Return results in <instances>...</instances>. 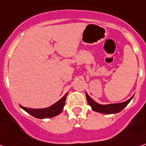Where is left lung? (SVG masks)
Wrapping results in <instances>:
<instances>
[{
    "instance_id": "1",
    "label": "left lung",
    "mask_w": 146,
    "mask_h": 146,
    "mask_svg": "<svg viewBox=\"0 0 146 146\" xmlns=\"http://www.w3.org/2000/svg\"><path fill=\"white\" fill-rule=\"evenodd\" d=\"M86 96L88 104L90 106L93 111L103 113V114H114V113H119L120 111H122L129 104V103L132 100L134 96H132L129 100H128L127 101L123 102V103H113V104H106V105H102V104L95 102L90 96L88 95L87 93H86Z\"/></svg>"
}]
</instances>
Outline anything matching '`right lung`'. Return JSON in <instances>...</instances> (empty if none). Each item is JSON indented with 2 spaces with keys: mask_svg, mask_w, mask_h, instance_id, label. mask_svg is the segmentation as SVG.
Returning a JSON list of instances; mask_svg holds the SVG:
<instances>
[{
  "mask_svg": "<svg viewBox=\"0 0 146 146\" xmlns=\"http://www.w3.org/2000/svg\"><path fill=\"white\" fill-rule=\"evenodd\" d=\"M68 93H66L60 100L57 101L56 103L53 104L50 106L43 109H30V108L24 107L20 105L21 109H23L27 113L33 115V117L37 119H46V118H52L62 113L63 110V107L65 106V101L66 96Z\"/></svg>",
  "mask_w": 146,
  "mask_h": 146,
  "instance_id": "obj_1",
  "label": "right lung"
}]
</instances>
